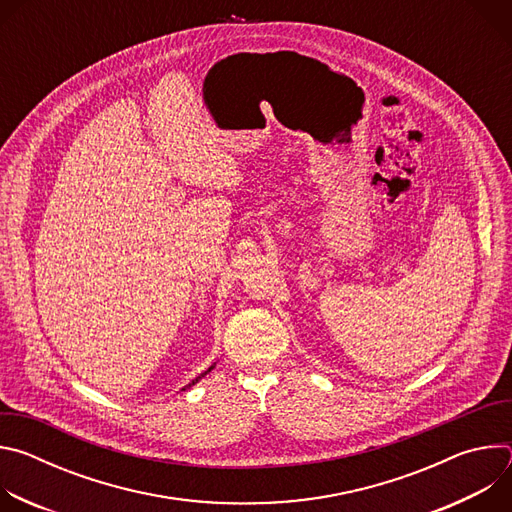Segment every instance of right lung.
<instances>
[{
  "instance_id": "1",
  "label": "right lung",
  "mask_w": 512,
  "mask_h": 512,
  "mask_svg": "<svg viewBox=\"0 0 512 512\" xmlns=\"http://www.w3.org/2000/svg\"><path fill=\"white\" fill-rule=\"evenodd\" d=\"M212 369H214V364H212V367H210V369H206V371H204V373H202V375H198V377H196V379H194V381H192V383H188V385H186V387H184V389H182V391H186V389H188V387H192V385H196V383H198V381H200V379H202V377H204V375H208V373H210V371H212Z\"/></svg>"
}]
</instances>
